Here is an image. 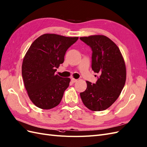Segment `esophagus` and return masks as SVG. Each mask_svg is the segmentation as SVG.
<instances>
[{
    "label": "esophagus",
    "mask_w": 147,
    "mask_h": 147,
    "mask_svg": "<svg viewBox=\"0 0 147 147\" xmlns=\"http://www.w3.org/2000/svg\"><path fill=\"white\" fill-rule=\"evenodd\" d=\"M71 81H72V82H76L78 81V80H76L74 78H71Z\"/></svg>",
    "instance_id": "esophagus-1"
}]
</instances>
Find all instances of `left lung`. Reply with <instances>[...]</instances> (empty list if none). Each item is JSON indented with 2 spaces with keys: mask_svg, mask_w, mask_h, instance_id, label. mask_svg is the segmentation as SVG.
Listing matches in <instances>:
<instances>
[{
  "mask_svg": "<svg viewBox=\"0 0 147 147\" xmlns=\"http://www.w3.org/2000/svg\"><path fill=\"white\" fill-rule=\"evenodd\" d=\"M91 47L92 69L100 75L95 84L86 81L87 88L80 96L84 106L92 111L107 109L117 99L126 81V67L119 48L104 35L81 37Z\"/></svg>",
  "mask_w": 147,
  "mask_h": 147,
  "instance_id": "8db88e82",
  "label": "left lung"
}]
</instances>
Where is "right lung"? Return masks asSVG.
I'll list each match as a JSON object with an SVG mask.
<instances>
[{"mask_svg": "<svg viewBox=\"0 0 147 147\" xmlns=\"http://www.w3.org/2000/svg\"><path fill=\"white\" fill-rule=\"evenodd\" d=\"M78 37L47 33L36 38L23 60L22 74L32 102L42 109H50L61 102L70 79L55 74L65 59L67 49Z\"/></svg>", "mask_w": 147, "mask_h": 147, "instance_id": "add662e5", "label": "right lung"}]
</instances>
